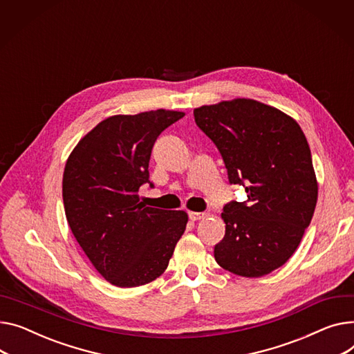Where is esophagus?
Listing matches in <instances>:
<instances>
[{"mask_svg": "<svg viewBox=\"0 0 354 354\" xmlns=\"http://www.w3.org/2000/svg\"><path fill=\"white\" fill-rule=\"evenodd\" d=\"M206 216L205 212H189V219L191 221H199V219H203Z\"/></svg>", "mask_w": 354, "mask_h": 354, "instance_id": "34e87169", "label": "esophagus"}]
</instances>
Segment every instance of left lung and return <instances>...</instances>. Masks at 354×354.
Here are the masks:
<instances>
[{"mask_svg":"<svg viewBox=\"0 0 354 354\" xmlns=\"http://www.w3.org/2000/svg\"><path fill=\"white\" fill-rule=\"evenodd\" d=\"M194 116L221 152L229 183L248 195L223 206L215 261L234 274L265 276L289 261L313 216L317 182L308 139L293 118L253 100L205 105Z\"/></svg>","mask_w":354,"mask_h":354,"instance_id":"1","label":"left lung"}]
</instances>
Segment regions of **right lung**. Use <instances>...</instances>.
<instances>
[{"mask_svg":"<svg viewBox=\"0 0 354 354\" xmlns=\"http://www.w3.org/2000/svg\"><path fill=\"white\" fill-rule=\"evenodd\" d=\"M183 112L156 109L115 115L88 132L71 152L62 179L68 225L91 263L118 288L147 285L168 268L185 232L183 210L139 201L149 183L158 136Z\"/></svg>","mask_w":354,"mask_h":354,"instance_id":"add662e5","label":"right lung"}]
</instances>
